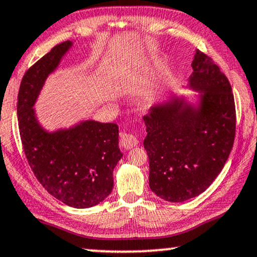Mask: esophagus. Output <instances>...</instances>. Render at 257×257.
<instances>
[{
  "label": "esophagus",
  "instance_id": "esophagus-1",
  "mask_svg": "<svg viewBox=\"0 0 257 257\" xmlns=\"http://www.w3.org/2000/svg\"><path fill=\"white\" fill-rule=\"evenodd\" d=\"M139 144V140L135 135L131 133H122L121 134V145L124 149H131Z\"/></svg>",
  "mask_w": 257,
  "mask_h": 257
}]
</instances>
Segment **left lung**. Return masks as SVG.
<instances>
[{
	"instance_id": "left-lung-1",
	"label": "left lung",
	"mask_w": 257,
	"mask_h": 257,
	"mask_svg": "<svg viewBox=\"0 0 257 257\" xmlns=\"http://www.w3.org/2000/svg\"><path fill=\"white\" fill-rule=\"evenodd\" d=\"M190 83L204 91L199 110L174 100L145 116L144 146L149 186L158 197L180 203L206 190L223 170L236 134L231 85L215 61L197 51Z\"/></svg>"
}]
</instances>
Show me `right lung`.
Returning <instances> with one entry per match:
<instances>
[{
    "label": "right lung",
    "instance_id": "obj_1",
    "mask_svg": "<svg viewBox=\"0 0 257 257\" xmlns=\"http://www.w3.org/2000/svg\"><path fill=\"white\" fill-rule=\"evenodd\" d=\"M70 46V41L56 45L26 71L18 95V121L26 159L39 183L66 205L85 209L112 191L113 168L122 158L117 124L85 121L50 134L38 124L32 109L46 77Z\"/></svg>",
    "mask_w": 257,
    "mask_h": 257
}]
</instances>
